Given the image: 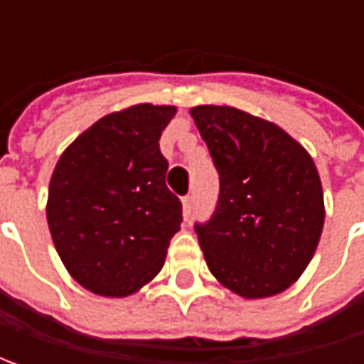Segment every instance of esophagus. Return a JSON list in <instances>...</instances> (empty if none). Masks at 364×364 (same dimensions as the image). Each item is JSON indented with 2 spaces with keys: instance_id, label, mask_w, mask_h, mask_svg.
Returning <instances> with one entry per match:
<instances>
[{
  "instance_id": "1",
  "label": "esophagus",
  "mask_w": 364,
  "mask_h": 364,
  "mask_svg": "<svg viewBox=\"0 0 364 364\" xmlns=\"http://www.w3.org/2000/svg\"><path fill=\"white\" fill-rule=\"evenodd\" d=\"M192 204H194L192 196H184L182 198V215H184V220H188L190 215H192Z\"/></svg>"
}]
</instances>
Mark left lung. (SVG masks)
Masks as SVG:
<instances>
[{
  "mask_svg": "<svg viewBox=\"0 0 364 364\" xmlns=\"http://www.w3.org/2000/svg\"><path fill=\"white\" fill-rule=\"evenodd\" d=\"M190 115L220 176L217 210L196 225L208 269L245 300L286 291L314 257L326 217L312 156L279 125L235 107Z\"/></svg>",
  "mask_w": 364,
  "mask_h": 364,
  "instance_id": "obj_1",
  "label": "left lung"
}]
</instances>
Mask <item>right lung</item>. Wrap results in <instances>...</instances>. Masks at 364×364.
<instances>
[{
    "label": "right lung",
    "instance_id": "right-lung-1",
    "mask_svg": "<svg viewBox=\"0 0 364 364\" xmlns=\"http://www.w3.org/2000/svg\"><path fill=\"white\" fill-rule=\"evenodd\" d=\"M174 105L137 103L78 135L56 161L46 218L66 272L103 298H127L166 263L182 204L166 186L160 135Z\"/></svg>",
    "mask_w": 364,
    "mask_h": 364
}]
</instances>
